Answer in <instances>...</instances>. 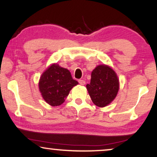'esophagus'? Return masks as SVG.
<instances>
[{
    "label": "esophagus",
    "mask_w": 157,
    "mask_h": 157,
    "mask_svg": "<svg viewBox=\"0 0 157 157\" xmlns=\"http://www.w3.org/2000/svg\"><path fill=\"white\" fill-rule=\"evenodd\" d=\"M78 82H79V83H80V85H82V86H84V85L86 84V81L83 80H79Z\"/></svg>",
    "instance_id": "1"
}]
</instances>
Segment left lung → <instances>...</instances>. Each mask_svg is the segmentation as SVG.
Returning a JSON list of instances; mask_svg holds the SVG:
<instances>
[{
	"mask_svg": "<svg viewBox=\"0 0 157 157\" xmlns=\"http://www.w3.org/2000/svg\"><path fill=\"white\" fill-rule=\"evenodd\" d=\"M86 89L94 104L103 108L109 105L117 97L120 82L112 68L100 64L91 72V82L86 85Z\"/></svg>",
	"mask_w": 157,
	"mask_h": 157,
	"instance_id": "1",
	"label": "left lung"
}]
</instances>
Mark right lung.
Returning a JSON list of instances; mask_svg holds the SVG:
<instances>
[{
  "instance_id": "obj_1",
  "label": "right lung",
  "mask_w": 157,
  "mask_h": 157,
  "mask_svg": "<svg viewBox=\"0 0 157 157\" xmlns=\"http://www.w3.org/2000/svg\"><path fill=\"white\" fill-rule=\"evenodd\" d=\"M77 84L67 68L52 63L40 77L38 86L45 101L52 106H58L63 103L70 91Z\"/></svg>"
}]
</instances>
